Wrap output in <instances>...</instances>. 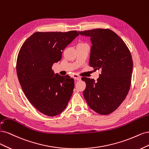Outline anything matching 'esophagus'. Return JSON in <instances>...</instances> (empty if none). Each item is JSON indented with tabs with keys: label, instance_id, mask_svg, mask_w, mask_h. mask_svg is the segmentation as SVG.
I'll return each instance as SVG.
<instances>
[{
	"label": "esophagus",
	"instance_id": "34e87169",
	"mask_svg": "<svg viewBox=\"0 0 149 149\" xmlns=\"http://www.w3.org/2000/svg\"><path fill=\"white\" fill-rule=\"evenodd\" d=\"M74 79L75 80H78V81H79V80H81V77H79V76L77 75H74Z\"/></svg>",
	"mask_w": 149,
	"mask_h": 149
}]
</instances>
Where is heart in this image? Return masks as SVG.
<instances>
[{"instance_id": "1", "label": "heart", "mask_w": 149, "mask_h": 149, "mask_svg": "<svg viewBox=\"0 0 149 149\" xmlns=\"http://www.w3.org/2000/svg\"><path fill=\"white\" fill-rule=\"evenodd\" d=\"M81 44H84V43H79V45H81Z\"/></svg>"}]
</instances>
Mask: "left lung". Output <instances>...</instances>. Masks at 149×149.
I'll return each instance as SVG.
<instances>
[{
  "label": "left lung",
  "mask_w": 149,
  "mask_h": 149,
  "mask_svg": "<svg viewBox=\"0 0 149 149\" xmlns=\"http://www.w3.org/2000/svg\"><path fill=\"white\" fill-rule=\"evenodd\" d=\"M90 38L89 65L102 74L97 81L82 77L86 88L84 97L89 107L100 114L116 110L126 97L131 85L133 62L124 42L109 29L79 31Z\"/></svg>",
  "instance_id": "1"
}]
</instances>
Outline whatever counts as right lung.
Wrapping results in <instances>:
<instances>
[{
  "label": "right lung",
  "mask_w": 149,
  "mask_h": 149,
  "mask_svg": "<svg viewBox=\"0 0 149 149\" xmlns=\"http://www.w3.org/2000/svg\"><path fill=\"white\" fill-rule=\"evenodd\" d=\"M79 35L77 31L36 32L24 42L17 57V74L24 93L41 113L54 116L64 111L73 93L74 80L54 74L52 66Z\"/></svg>",
  "instance_id": "add662e5"
}]
</instances>
